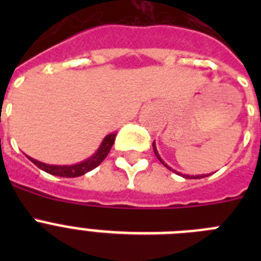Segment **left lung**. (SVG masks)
I'll use <instances>...</instances> for the list:
<instances>
[{
    "label": "left lung",
    "instance_id": "obj_1",
    "mask_svg": "<svg viewBox=\"0 0 261 261\" xmlns=\"http://www.w3.org/2000/svg\"><path fill=\"white\" fill-rule=\"evenodd\" d=\"M153 150H154V153H155L156 158H158V159H159V161H161V163H162V165H165V166H166V167H168V166H167V165H166V163H165V162H163L162 159L159 158L158 153H156V149H155V145H154V142H153ZM168 168H170V167H168ZM170 170H171V168H170ZM175 172H176V171H175ZM176 174H179V172H176ZM205 176H208V175H205ZM184 177H187V179H190V177H191V176H188V175H184ZM196 177H200V175H199V176H196ZM201 177H204V175H201Z\"/></svg>",
    "mask_w": 261,
    "mask_h": 261
}]
</instances>
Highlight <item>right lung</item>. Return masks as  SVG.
Returning <instances> with one entry per match:
<instances>
[{"label": "right lung", "instance_id": "obj_1", "mask_svg": "<svg viewBox=\"0 0 261 261\" xmlns=\"http://www.w3.org/2000/svg\"><path fill=\"white\" fill-rule=\"evenodd\" d=\"M115 136H116V133H111V135H108L107 137L103 140L102 145H100V147L98 149V151H96L91 158H89L87 161H85V162L78 163V165L74 166L45 165V163L38 162V161L30 158V156L29 158L31 159V162L34 163V165H36L40 170L48 172V174L62 177H77L81 176V175L86 174V172L91 171V170H94V168L98 167V166L105 161V158L108 155V153H110L111 147L114 145Z\"/></svg>", "mask_w": 261, "mask_h": 261}]
</instances>
